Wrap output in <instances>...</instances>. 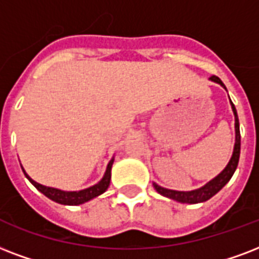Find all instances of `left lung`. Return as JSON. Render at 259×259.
<instances>
[{"label":"left lung","instance_id":"8db88e82","mask_svg":"<svg viewBox=\"0 0 259 259\" xmlns=\"http://www.w3.org/2000/svg\"><path fill=\"white\" fill-rule=\"evenodd\" d=\"M209 81L215 82V83H219L220 86H223L224 89H226V86H224V83L222 82V79H220L219 77L212 75V77L209 78ZM230 104H231L232 112H234V116H235V144H234V151H232V155L231 158H230V161H228L227 166H226L215 178H212L211 181L206 182L204 186L198 188V189L188 190V192L166 189L163 186L158 185L155 182H152V185H154V188H155V190H157L158 193L162 194V196H165V197L167 198H171L174 201L182 202V204H198V202H204L206 201V200H209L211 197H213V196H215V194L218 193L230 180H231L232 174L235 173L236 166H238V162H239L240 131L238 113H236V109L235 107H234V104H232L231 100H230Z\"/></svg>","mask_w":259,"mask_h":259}]
</instances>
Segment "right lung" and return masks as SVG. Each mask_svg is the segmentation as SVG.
<instances>
[{
  "label": "right lung",
  "instance_id": "1",
  "mask_svg": "<svg viewBox=\"0 0 259 259\" xmlns=\"http://www.w3.org/2000/svg\"><path fill=\"white\" fill-rule=\"evenodd\" d=\"M113 162H115V157L109 161L105 173H104L102 178L97 182V184H94L93 186H89V188L81 190H62L58 189V188H51V186L41 185V184L36 182L35 180H32V178L28 176L23 166H21V169H23L25 177L29 180V182H31L32 185L35 186L39 192H41L46 197L50 198V200H53V201L58 202V204H63V205H81V204H85V202L98 197L100 194H102L108 189V186L111 184L112 165H113Z\"/></svg>",
  "mask_w": 259,
  "mask_h": 259
}]
</instances>
